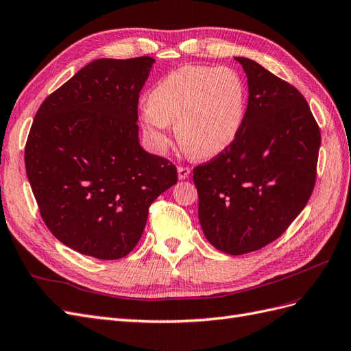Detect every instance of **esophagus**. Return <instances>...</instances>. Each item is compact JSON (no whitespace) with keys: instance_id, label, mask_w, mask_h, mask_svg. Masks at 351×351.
I'll return each instance as SVG.
<instances>
[{"instance_id":"esophagus-1","label":"esophagus","mask_w":351,"mask_h":351,"mask_svg":"<svg viewBox=\"0 0 351 351\" xmlns=\"http://www.w3.org/2000/svg\"><path fill=\"white\" fill-rule=\"evenodd\" d=\"M177 171H178V178L180 180H184L190 176V168L189 167H178Z\"/></svg>"}]
</instances>
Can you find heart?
I'll list each match as a JSON object with an SVG mask.
<instances>
[{"instance_id": "1", "label": "heart", "mask_w": 351, "mask_h": 351, "mask_svg": "<svg viewBox=\"0 0 351 351\" xmlns=\"http://www.w3.org/2000/svg\"><path fill=\"white\" fill-rule=\"evenodd\" d=\"M246 111V86L230 67L183 66L159 80L147 95L142 129L164 154L168 125H176L183 149L196 158L215 156L236 139Z\"/></svg>"}]
</instances>
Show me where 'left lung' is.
I'll return each mask as SVG.
<instances>
[{
  "mask_svg": "<svg viewBox=\"0 0 351 351\" xmlns=\"http://www.w3.org/2000/svg\"><path fill=\"white\" fill-rule=\"evenodd\" d=\"M236 61L249 84L241 129L228 147L193 169L204 234L234 256L277 240L303 210L321 146L303 95L256 61Z\"/></svg>",
  "mask_w": 351,
  "mask_h": 351,
  "instance_id": "8db88e82",
  "label": "left lung"
}]
</instances>
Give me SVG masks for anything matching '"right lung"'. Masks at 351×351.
<instances>
[{"instance_id":"right-lung-1","label":"right lung","mask_w":351,"mask_h":351,"mask_svg":"<svg viewBox=\"0 0 351 351\" xmlns=\"http://www.w3.org/2000/svg\"><path fill=\"white\" fill-rule=\"evenodd\" d=\"M154 62L95 60L52 92L32 123L25 164L40 217L86 256L129 254L152 202L177 183L176 165L139 143L137 104Z\"/></svg>"}]
</instances>
